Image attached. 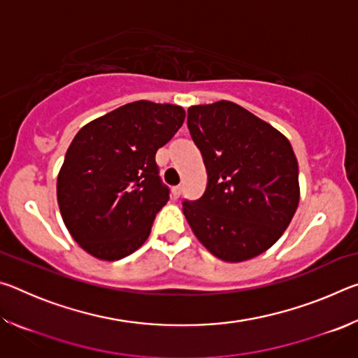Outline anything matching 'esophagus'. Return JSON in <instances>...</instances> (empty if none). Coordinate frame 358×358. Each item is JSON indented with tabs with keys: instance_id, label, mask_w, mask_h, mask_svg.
Instances as JSON below:
<instances>
[{
	"instance_id": "34e87169",
	"label": "esophagus",
	"mask_w": 358,
	"mask_h": 358,
	"mask_svg": "<svg viewBox=\"0 0 358 358\" xmlns=\"http://www.w3.org/2000/svg\"><path fill=\"white\" fill-rule=\"evenodd\" d=\"M181 189H183V187H181V186H173V187H172V196H173V199H178V197L181 196Z\"/></svg>"
}]
</instances>
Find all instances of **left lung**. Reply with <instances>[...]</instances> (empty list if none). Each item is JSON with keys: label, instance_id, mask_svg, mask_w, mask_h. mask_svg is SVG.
Returning a JSON list of instances; mask_svg holds the SVG:
<instances>
[{"label": "left lung", "instance_id": "left-lung-1", "mask_svg": "<svg viewBox=\"0 0 358 358\" xmlns=\"http://www.w3.org/2000/svg\"><path fill=\"white\" fill-rule=\"evenodd\" d=\"M208 173L203 196L183 202L197 240L224 262H243L280 240L300 202L299 162L273 126L230 101L187 108Z\"/></svg>", "mask_w": 358, "mask_h": 358}]
</instances>
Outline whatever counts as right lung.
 Returning <instances> with one entry per match:
<instances>
[{"mask_svg": "<svg viewBox=\"0 0 358 358\" xmlns=\"http://www.w3.org/2000/svg\"><path fill=\"white\" fill-rule=\"evenodd\" d=\"M183 107L136 101L90 121L66 151L57 180L64 226L82 250L120 260L138 250L169 201L156 151L185 121Z\"/></svg>", "mask_w": 358, "mask_h": 358, "instance_id": "obj_1", "label": "right lung"}]
</instances>
